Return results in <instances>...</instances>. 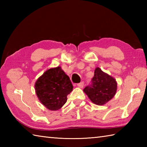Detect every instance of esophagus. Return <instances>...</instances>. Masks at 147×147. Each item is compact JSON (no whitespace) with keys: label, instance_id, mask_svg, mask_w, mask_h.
Instances as JSON below:
<instances>
[{"label":"esophagus","instance_id":"34e87169","mask_svg":"<svg viewBox=\"0 0 147 147\" xmlns=\"http://www.w3.org/2000/svg\"><path fill=\"white\" fill-rule=\"evenodd\" d=\"M77 86H78V87H80V88H83V87L84 86V82H81V83H78V85H77Z\"/></svg>","mask_w":147,"mask_h":147}]
</instances>
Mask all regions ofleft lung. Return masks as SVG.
Listing matches in <instances>:
<instances>
[{
    "mask_svg": "<svg viewBox=\"0 0 147 147\" xmlns=\"http://www.w3.org/2000/svg\"><path fill=\"white\" fill-rule=\"evenodd\" d=\"M115 80L96 67L91 84L83 89L88 98L93 104L102 105L114 97L117 91Z\"/></svg>",
    "mask_w": 147,
    "mask_h": 147,
    "instance_id": "left-lung-1",
    "label": "left lung"
}]
</instances>
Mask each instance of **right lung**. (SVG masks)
Wrapping results in <instances>:
<instances>
[{"label":"right lung","instance_id":"add662e5","mask_svg":"<svg viewBox=\"0 0 147 147\" xmlns=\"http://www.w3.org/2000/svg\"><path fill=\"white\" fill-rule=\"evenodd\" d=\"M40 102L51 111H57L67 102L73 86L61 67L49 69L38 78L35 85Z\"/></svg>","mask_w":147,"mask_h":147}]
</instances>
